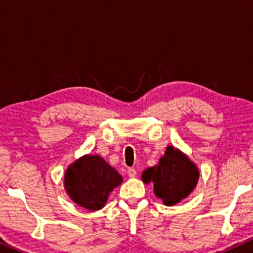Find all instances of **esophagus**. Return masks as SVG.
Returning a JSON list of instances; mask_svg holds the SVG:
<instances>
[{
    "mask_svg": "<svg viewBox=\"0 0 253 253\" xmlns=\"http://www.w3.org/2000/svg\"><path fill=\"white\" fill-rule=\"evenodd\" d=\"M127 175H129L130 177H134V176L137 175V170L134 168H129L127 169Z\"/></svg>",
    "mask_w": 253,
    "mask_h": 253,
    "instance_id": "esophagus-1",
    "label": "esophagus"
}]
</instances>
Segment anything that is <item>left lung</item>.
<instances>
[{
    "label": "left lung",
    "instance_id": "left-lung-1",
    "mask_svg": "<svg viewBox=\"0 0 253 253\" xmlns=\"http://www.w3.org/2000/svg\"><path fill=\"white\" fill-rule=\"evenodd\" d=\"M145 183H154L155 196L165 205H174L188 197L199 178L195 164L172 146H168L159 165L146 169L141 175Z\"/></svg>",
    "mask_w": 253,
    "mask_h": 253
}]
</instances>
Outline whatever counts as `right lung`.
<instances>
[{"mask_svg": "<svg viewBox=\"0 0 253 253\" xmlns=\"http://www.w3.org/2000/svg\"><path fill=\"white\" fill-rule=\"evenodd\" d=\"M122 181V176L101 157L85 155L65 171L64 186L76 204L96 211L105 206L109 193Z\"/></svg>", "mask_w": 253, "mask_h": 253, "instance_id": "1", "label": "right lung"}]
</instances>
